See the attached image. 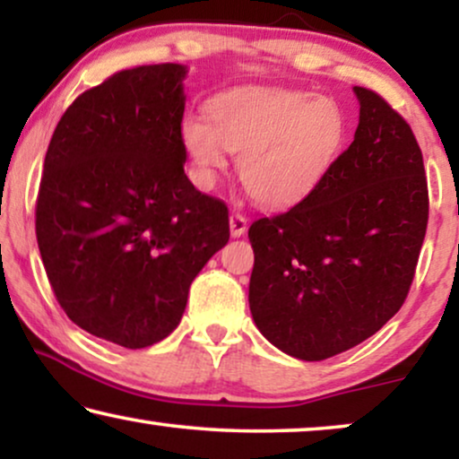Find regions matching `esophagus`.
Wrapping results in <instances>:
<instances>
[{
	"label": "esophagus",
	"mask_w": 459,
	"mask_h": 459,
	"mask_svg": "<svg viewBox=\"0 0 459 459\" xmlns=\"http://www.w3.org/2000/svg\"><path fill=\"white\" fill-rule=\"evenodd\" d=\"M247 228H248V219H247V215H242V212H231L230 215V231H231V236L234 238H240V236H244V231H247Z\"/></svg>",
	"instance_id": "esophagus-1"
}]
</instances>
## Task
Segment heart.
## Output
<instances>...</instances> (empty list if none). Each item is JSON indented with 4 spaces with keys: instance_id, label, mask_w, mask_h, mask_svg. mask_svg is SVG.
Returning <instances> with one entry per match:
<instances>
[{
    "instance_id": "heart-1",
    "label": "heart",
    "mask_w": 459,
    "mask_h": 459,
    "mask_svg": "<svg viewBox=\"0 0 459 459\" xmlns=\"http://www.w3.org/2000/svg\"><path fill=\"white\" fill-rule=\"evenodd\" d=\"M206 118L187 117L181 140L200 178L240 152L238 175L250 198L286 206L311 194L330 173L347 137V118L332 98L305 90L247 87L212 98Z\"/></svg>"
}]
</instances>
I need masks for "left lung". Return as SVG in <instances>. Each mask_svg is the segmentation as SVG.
Returning <instances> with one entry per match:
<instances>
[{
    "label": "left lung",
    "instance_id": "8db88e82",
    "mask_svg": "<svg viewBox=\"0 0 459 459\" xmlns=\"http://www.w3.org/2000/svg\"><path fill=\"white\" fill-rule=\"evenodd\" d=\"M355 93V140L322 184L248 230L256 328L305 361L353 349L401 309L429 225V184L411 127L380 93Z\"/></svg>",
    "mask_w": 459,
    "mask_h": 459
}]
</instances>
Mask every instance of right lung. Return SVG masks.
<instances>
[{
    "label": "right lung",
    "mask_w": 459,
    "mask_h": 459,
    "mask_svg": "<svg viewBox=\"0 0 459 459\" xmlns=\"http://www.w3.org/2000/svg\"><path fill=\"white\" fill-rule=\"evenodd\" d=\"M184 77L143 65L83 91L43 162L35 234L56 300L125 349L178 328L194 278L230 240L228 206L184 171Z\"/></svg>",
    "instance_id": "add662e5"
}]
</instances>
